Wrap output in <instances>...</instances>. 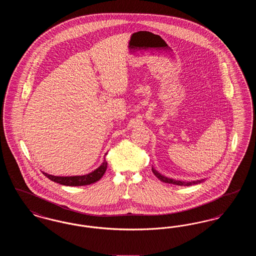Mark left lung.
Returning <instances> with one entry per match:
<instances>
[{
    "mask_svg": "<svg viewBox=\"0 0 256 256\" xmlns=\"http://www.w3.org/2000/svg\"><path fill=\"white\" fill-rule=\"evenodd\" d=\"M152 172L154 174V176L158 178L159 180L165 183H170V184H174V185H184V186H189V185H193V184H196V183H200L202 180H196V182H180V180H172V178H166L164 176H162L160 172H158V170H154V168H152Z\"/></svg>",
    "mask_w": 256,
    "mask_h": 256,
    "instance_id": "8db88e82",
    "label": "left lung"
}]
</instances>
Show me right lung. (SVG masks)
<instances>
[{"label":"right lung","mask_w":256,"mask_h":256,"mask_svg":"<svg viewBox=\"0 0 256 256\" xmlns=\"http://www.w3.org/2000/svg\"><path fill=\"white\" fill-rule=\"evenodd\" d=\"M108 168V161L104 159L102 164L90 174H84V176H52L47 172L43 174L50 180L52 182L60 183L62 185L66 186H82V185H89L91 183L96 182L98 180H100V178L104 176Z\"/></svg>","instance_id":"right-lung-1"}]
</instances>
